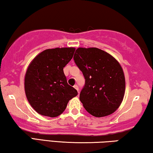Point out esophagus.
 I'll use <instances>...</instances> for the list:
<instances>
[{"mask_svg": "<svg viewBox=\"0 0 153 153\" xmlns=\"http://www.w3.org/2000/svg\"><path fill=\"white\" fill-rule=\"evenodd\" d=\"M74 87L75 88H76V89L77 91V92L79 93V88H78V86H77V85H74Z\"/></svg>", "mask_w": 153, "mask_h": 153, "instance_id": "1", "label": "esophagus"}]
</instances>
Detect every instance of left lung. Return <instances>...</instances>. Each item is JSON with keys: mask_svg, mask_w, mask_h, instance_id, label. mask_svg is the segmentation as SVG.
<instances>
[{"mask_svg": "<svg viewBox=\"0 0 153 153\" xmlns=\"http://www.w3.org/2000/svg\"><path fill=\"white\" fill-rule=\"evenodd\" d=\"M74 59L85 78L79 94L84 108L96 117H105L119 108L126 82L119 62L98 48H77Z\"/></svg>", "mask_w": 153, "mask_h": 153, "instance_id": "obj_1", "label": "left lung"}]
</instances>
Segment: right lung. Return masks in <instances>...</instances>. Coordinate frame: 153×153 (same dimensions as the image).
I'll return each instance as SVG.
<instances>
[{
	"mask_svg": "<svg viewBox=\"0 0 153 153\" xmlns=\"http://www.w3.org/2000/svg\"><path fill=\"white\" fill-rule=\"evenodd\" d=\"M75 50L74 47L46 49L29 64L25 76V91L29 103L40 115H60L69 100L77 95L68 84L63 71Z\"/></svg>",
	"mask_w": 153,
	"mask_h": 153,
	"instance_id": "right-lung-1",
	"label": "right lung"
}]
</instances>
